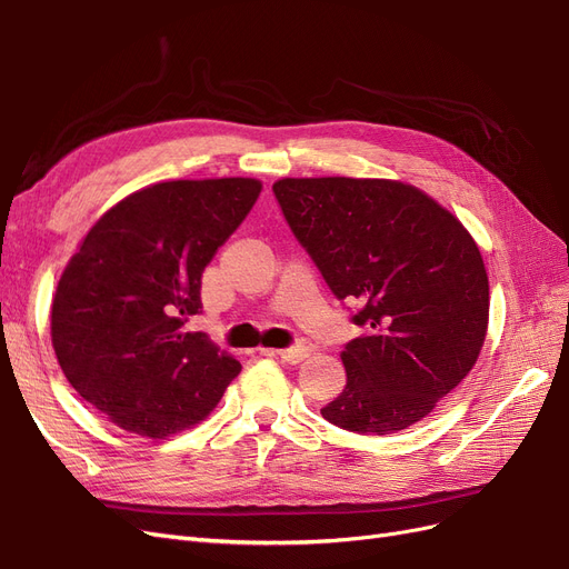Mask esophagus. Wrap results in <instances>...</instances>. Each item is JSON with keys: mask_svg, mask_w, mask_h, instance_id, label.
Returning <instances> with one entry per match:
<instances>
[{"mask_svg": "<svg viewBox=\"0 0 569 569\" xmlns=\"http://www.w3.org/2000/svg\"><path fill=\"white\" fill-rule=\"evenodd\" d=\"M263 352H270V356H278L284 362H289V365H299V362H303L310 356L308 346H303V343L291 346V348H282V350H263Z\"/></svg>", "mask_w": 569, "mask_h": 569, "instance_id": "1", "label": "esophagus"}]
</instances>
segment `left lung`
I'll use <instances>...</instances> for the list:
<instances>
[{
    "instance_id": "left-lung-1",
    "label": "left lung",
    "mask_w": 569,
    "mask_h": 569,
    "mask_svg": "<svg viewBox=\"0 0 569 569\" xmlns=\"http://www.w3.org/2000/svg\"><path fill=\"white\" fill-rule=\"evenodd\" d=\"M293 238L365 335L346 343V388L322 417L365 436L421 421L473 369L489 282L461 221L415 186L388 179L272 183Z\"/></svg>"
}]
</instances>
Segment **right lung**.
<instances>
[{"label": "right lung", "mask_w": 569, "mask_h": 569, "mask_svg": "<svg viewBox=\"0 0 569 569\" xmlns=\"http://www.w3.org/2000/svg\"><path fill=\"white\" fill-rule=\"evenodd\" d=\"M261 192L257 179L167 181L108 209L66 266L51 343L66 379L114 426L167 438L200 423L242 365L186 322L202 272Z\"/></svg>", "instance_id": "1"}]
</instances>
